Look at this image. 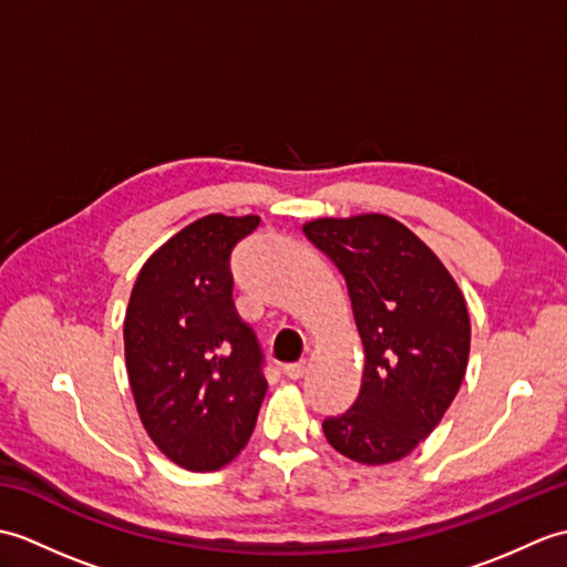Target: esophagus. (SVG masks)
<instances>
[{"instance_id": "1", "label": "esophagus", "mask_w": 567, "mask_h": 567, "mask_svg": "<svg viewBox=\"0 0 567 567\" xmlns=\"http://www.w3.org/2000/svg\"><path fill=\"white\" fill-rule=\"evenodd\" d=\"M282 372H285V378H290V380H299L307 372V363L302 360V363H292V365H285L282 368Z\"/></svg>"}]
</instances>
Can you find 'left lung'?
Listing matches in <instances>:
<instances>
[{
  "label": "left lung",
  "instance_id": "left-lung-1",
  "mask_svg": "<svg viewBox=\"0 0 567 567\" xmlns=\"http://www.w3.org/2000/svg\"><path fill=\"white\" fill-rule=\"evenodd\" d=\"M307 238L341 270L365 365L353 406L323 436L363 465L402 461L439 426L465 378L470 317L449 268L388 214L315 219Z\"/></svg>",
  "mask_w": 567,
  "mask_h": 567
}]
</instances>
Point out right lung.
Masks as SVG:
<instances>
[{
  "mask_svg": "<svg viewBox=\"0 0 567 567\" xmlns=\"http://www.w3.org/2000/svg\"><path fill=\"white\" fill-rule=\"evenodd\" d=\"M258 226L256 214L202 216L143 262L128 297L124 355L141 424L192 473L244 451L268 390L231 277L234 248Z\"/></svg>",
  "mask_w": 567,
  "mask_h": 567,
  "instance_id": "obj_1",
  "label": "right lung"
}]
</instances>
